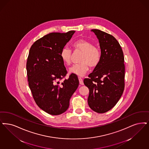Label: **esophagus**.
<instances>
[{
  "label": "esophagus",
  "mask_w": 149,
  "mask_h": 149,
  "mask_svg": "<svg viewBox=\"0 0 149 149\" xmlns=\"http://www.w3.org/2000/svg\"><path fill=\"white\" fill-rule=\"evenodd\" d=\"M79 83L81 85H83V79L80 77H79Z\"/></svg>",
  "instance_id": "obj_1"
}]
</instances>
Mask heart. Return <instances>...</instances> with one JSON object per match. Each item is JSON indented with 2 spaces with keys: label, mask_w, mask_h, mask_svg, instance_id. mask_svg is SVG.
Wrapping results in <instances>:
<instances>
[{
  "label": "heart",
  "mask_w": 149,
  "mask_h": 149,
  "mask_svg": "<svg viewBox=\"0 0 149 149\" xmlns=\"http://www.w3.org/2000/svg\"><path fill=\"white\" fill-rule=\"evenodd\" d=\"M72 47L75 51L82 52L79 62L69 69V72L74 74L79 77H83L90 68H95L101 59V52L100 49L94 46L93 42L85 39H78L72 44ZM60 56L63 63L66 65L71 64L72 50L65 47L60 52Z\"/></svg>",
  "instance_id": "obj_1"
}]
</instances>
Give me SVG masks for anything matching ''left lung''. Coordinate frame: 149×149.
<instances>
[{
	"label": "left lung",
	"mask_w": 149,
	"mask_h": 149,
	"mask_svg": "<svg viewBox=\"0 0 149 149\" xmlns=\"http://www.w3.org/2000/svg\"><path fill=\"white\" fill-rule=\"evenodd\" d=\"M99 40L101 59L84 83L89 89V107L104 113L116 104L125 86V65L123 50L113 36L99 29H92Z\"/></svg>",
	"instance_id": "8db88e82"
}]
</instances>
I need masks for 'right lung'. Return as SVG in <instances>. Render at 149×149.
<instances>
[{"mask_svg": "<svg viewBox=\"0 0 149 149\" xmlns=\"http://www.w3.org/2000/svg\"><path fill=\"white\" fill-rule=\"evenodd\" d=\"M75 31L51 33L36 40L31 47L26 62L29 86L37 105L52 115L64 113L77 89V75L67 74L60 54Z\"/></svg>", "mask_w": 149, "mask_h": 149, "instance_id": "obj_1", "label": "right lung"}]
</instances>
